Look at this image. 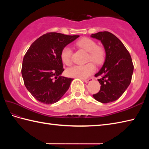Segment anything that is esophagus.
<instances>
[{
  "mask_svg": "<svg viewBox=\"0 0 149 149\" xmlns=\"http://www.w3.org/2000/svg\"><path fill=\"white\" fill-rule=\"evenodd\" d=\"M83 81L84 82H85V83H90V82H91V81H92L93 78H90V79H83Z\"/></svg>",
  "mask_w": 149,
  "mask_h": 149,
  "instance_id": "1",
  "label": "esophagus"
}]
</instances>
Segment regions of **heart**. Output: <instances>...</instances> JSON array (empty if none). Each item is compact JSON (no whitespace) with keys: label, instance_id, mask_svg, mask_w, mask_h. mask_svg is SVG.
<instances>
[{"label":"heart","instance_id":"1","mask_svg":"<svg viewBox=\"0 0 149 149\" xmlns=\"http://www.w3.org/2000/svg\"><path fill=\"white\" fill-rule=\"evenodd\" d=\"M77 45L88 52V61H91L96 65H100L104 61L105 52L102 47L97 46L94 40L88 38H84L77 42ZM72 50L69 46L63 48L61 52V58L63 62L66 65L72 63ZM95 70V66L92 63L86 65H74L69 68L66 73L68 76L79 79H86L93 74Z\"/></svg>","mask_w":149,"mask_h":149}]
</instances>
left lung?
Wrapping results in <instances>:
<instances>
[{"label": "left lung", "mask_w": 149, "mask_h": 149, "mask_svg": "<svg viewBox=\"0 0 149 149\" xmlns=\"http://www.w3.org/2000/svg\"><path fill=\"white\" fill-rule=\"evenodd\" d=\"M100 40L106 51V59L99 72L95 75L101 84L100 91L93 97L102 103H109L121 97L131 82L134 66L130 54L118 38L107 31L91 34Z\"/></svg>", "instance_id": "1"}]
</instances>
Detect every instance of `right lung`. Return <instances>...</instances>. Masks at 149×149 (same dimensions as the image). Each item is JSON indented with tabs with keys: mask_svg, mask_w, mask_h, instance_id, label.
Returning a JSON list of instances; mask_svg holds the SVG:
<instances>
[{
	"mask_svg": "<svg viewBox=\"0 0 149 149\" xmlns=\"http://www.w3.org/2000/svg\"><path fill=\"white\" fill-rule=\"evenodd\" d=\"M79 36L49 33L31 44L25 54L22 67L24 84L39 102H58L68 90L73 79L61 76L64 71L61 52Z\"/></svg>",
	"mask_w": 149,
	"mask_h": 149,
	"instance_id": "right-lung-1",
	"label": "right lung"
}]
</instances>
